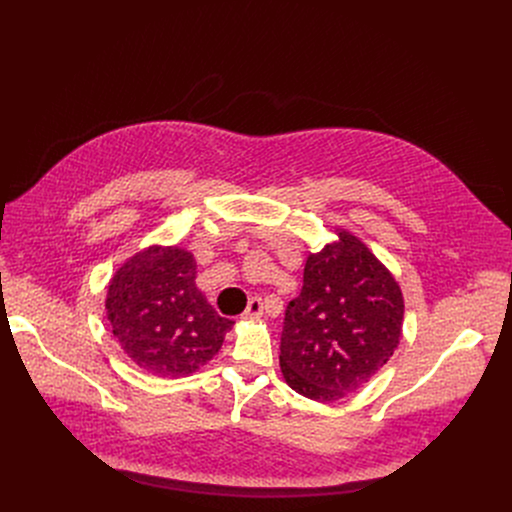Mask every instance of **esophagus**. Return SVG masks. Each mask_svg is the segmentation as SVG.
Listing matches in <instances>:
<instances>
[{"label":"esophagus","instance_id":"34e87169","mask_svg":"<svg viewBox=\"0 0 512 512\" xmlns=\"http://www.w3.org/2000/svg\"><path fill=\"white\" fill-rule=\"evenodd\" d=\"M263 314V302L261 298H251L247 304V310L243 312V320H257Z\"/></svg>","mask_w":512,"mask_h":512}]
</instances>
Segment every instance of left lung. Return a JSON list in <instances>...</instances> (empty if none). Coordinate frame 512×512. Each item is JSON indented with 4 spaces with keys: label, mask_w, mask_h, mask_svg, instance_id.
I'll return each instance as SVG.
<instances>
[{
    "label": "left lung",
    "mask_w": 512,
    "mask_h": 512,
    "mask_svg": "<svg viewBox=\"0 0 512 512\" xmlns=\"http://www.w3.org/2000/svg\"><path fill=\"white\" fill-rule=\"evenodd\" d=\"M403 294L393 273L346 229L310 253L304 287L285 310L279 367L296 393L334 403L369 383L403 332Z\"/></svg>",
    "instance_id": "obj_1"
}]
</instances>
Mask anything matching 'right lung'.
<instances>
[{
  "instance_id": "1",
  "label": "right lung",
  "mask_w": 512,
  "mask_h": 512,
  "mask_svg": "<svg viewBox=\"0 0 512 512\" xmlns=\"http://www.w3.org/2000/svg\"><path fill=\"white\" fill-rule=\"evenodd\" d=\"M113 336L135 367L160 379L188 377L221 350L233 320L196 287L194 255L152 245L111 277L105 300Z\"/></svg>"
}]
</instances>
